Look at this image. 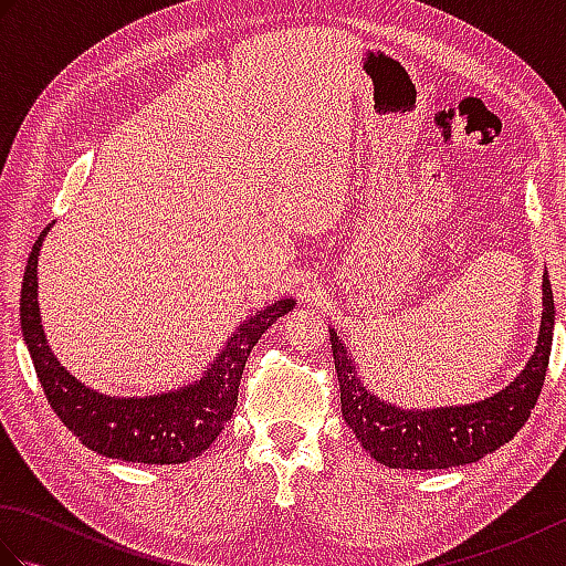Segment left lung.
Wrapping results in <instances>:
<instances>
[{
	"instance_id": "left-lung-1",
	"label": "left lung",
	"mask_w": 566,
	"mask_h": 566,
	"mask_svg": "<svg viewBox=\"0 0 566 566\" xmlns=\"http://www.w3.org/2000/svg\"><path fill=\"white\" fill-rule=\"evenodd\" d=\"M335 371L340 381V411L359 444L389 469H450L479 462L518 432L543 391L549 365L555 298L549 274H543V321L535 353L509 387L474 403L436 408H401L379 399L359 379L355 359L335 328H331Z\"/></svg>"
}]
</instances>
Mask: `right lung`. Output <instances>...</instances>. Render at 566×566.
Here are the masks:
<instances>
[{"instance_id":"add662e5","label":"right lung","mask_w":566,"mask_h":566,"mask_svg":"<svg viewBox=\"0 0 566 566\" xmlns=\"http://www.w3.org/2000/svg\"><path fill=\"white\" fill-rule=\"evenodd\" d=\"M53 223L43 228L33 243L21 282V333L48 403L84 448L112 460L143 464L195 460L231 420L250 350L276 318L290 314L296 302L292 296L280 298L240 321L197 379L150 396L102 394L72 377L67 367L57 363L45 338L39 308V258Z\"/></svg>"}]
</instances>
